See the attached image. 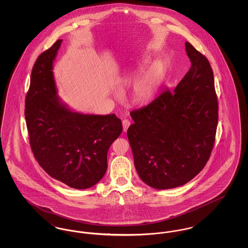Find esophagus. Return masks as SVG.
Segmentation results:
<instances>
[{"label": "esophagus", "mask_w": 248, "mask_h": 248, "mask_svg": "<svg viewBox=\"0 0 248 248\" xmlns=\"http://www.w3.org/2000/svg\"><path fill=\"white\" fill-rule=\"evenodd\" d=\"M130 124H131V123H130L129 120L124 119V120L123 121V128H124V132H126V131H127L128 127L130 126Z\"/></svg>", "instance_id": "esophagus-1"}]
</instances>
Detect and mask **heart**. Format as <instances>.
Listing matches in <instances>:
<instances>
[{"label": "heart", "instance_id": "b5f03b06", "mask_svg": "<svg viewBox=\"0 0 248 248\" xmlns=\"http://www.w3.org/2000/svg\"><path fill=\"white\" fill-rule=\"evenodd\" d=\"M165 71L162 65L153 66L134 85L135 100L139 104L152 101L165 80Z\"/></svg>", "mask_w": 248, "mask_h": 248}]
</instances>
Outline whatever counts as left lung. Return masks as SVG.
Returning <instances> with one entry per match:
<instances>
[{"instance_id": "left-lung-1", "label": "left lung", "mask_w": 248, "mask_h": 248, "mask_svg": "<svg viewBox=\"0 0 248 248\" xmlns=\"http://www.w3.org/2000/svg\"><path fill=\"white\" fill-rule=\"evenodd\" d=\"M185 48L191 66L175 90L130 113L134 124L127 138L135 167L154 189L188 183L206 165L215 142L218 104L212 68L188 42Z\"/></svg>"}]
</instances>
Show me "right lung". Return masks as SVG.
<instances>
[{
    "label": "right lung",
    "instance_id": "right-lung-1",
    "mask_svg": "<svg viewBox=\"0 0 248 248\" xmlns=\"http://www.w3.org/2000/svg\"><path fill=\"white\" fill-rule=\"evenodd\" d=\"M61 43L58 40L36 60L25 118L39 165L71 188L88 189L104 177L108 151L123 125L115 114H83L61 100L53 72Z\"/></svg>",
    "mask_w": 248,
    "mask_h": 248
}]
</instances>
